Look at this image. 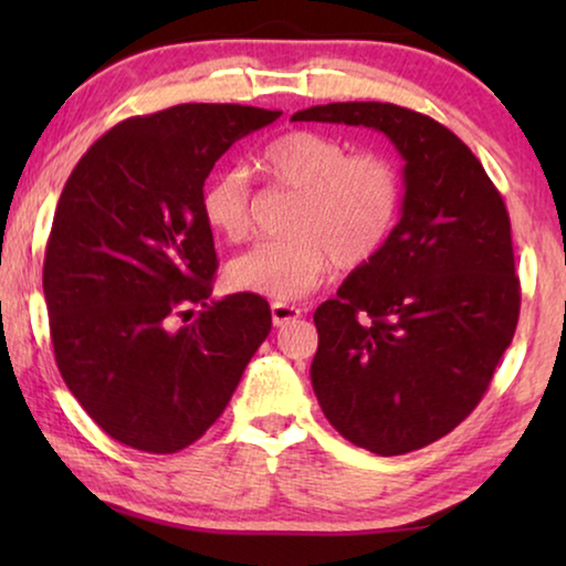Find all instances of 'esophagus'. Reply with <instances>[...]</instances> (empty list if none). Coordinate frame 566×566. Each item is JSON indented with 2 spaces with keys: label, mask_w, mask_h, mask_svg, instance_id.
I'll return each instance as SVG.
<instances>
[{
  "label": "esophagus",
  "mask_w": 566,
  "mask_h": 566,
  "mask_svg": "<svg viewBox=\"0 0 566 566\" xmlns=\"http://www.w3.org/2000/svg\"><path fill=\"white\" fill-rule=\"evenodd\" d=\"M270 314H273V324L275 327H283V324H289L291 319H298L301 308L293 306V304H281V301H275L273 306H270Z\"/></svg>",
  "instance_id": "esophagus-1"
}]
</instances>
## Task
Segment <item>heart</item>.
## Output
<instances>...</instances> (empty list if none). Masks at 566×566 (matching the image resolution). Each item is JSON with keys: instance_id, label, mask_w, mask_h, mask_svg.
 Segmentation results:
<instances>
[{"instance_id": "obj_1", "label": "heart", "mask_w": 566, "mask_h": 566, "mask_svg": "<svg viewBox=\"0 0 566 566\" xmlns=\"http://www.w3.org/2000/svg\"><path fill=\"white\" fill-rule=\"evenodd\" d=\"M262 167L298 190L291 237L254 244L229 262L237 291L298 301L339 262L360 268L389 242L405 206V175L381 151H353L319 130H289L262 151ZM200 213L216 234L242 242L252 229L250 177L242 167L216 172L200 190Z\"/></svg>"}]
</instances>
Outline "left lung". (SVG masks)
I'll use <instances>...</instances> for the list:
<instances>
[{
    "label": "left lung",
    "mask_w": 566,
    "mask_h": 566,
    "mask_svg": "<svg viewBox=\"0 0 566 566\" xmlns=\"http://www.w3.org/2000/svg\"><path fill=\"white\" fill-rule=\"evenodd\" d=\"M291 120L376 128L405 159L389 242L314 312L312 386L339 436L378 455L436 443L474 412L521 314L510 216L467 144L391 103H329Z\"/></svg>",
    "instance_id": "left-lung-1"
}]
</instances>
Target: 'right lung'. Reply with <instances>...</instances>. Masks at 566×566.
Returning a JSON list of instances; mask_svg holds the SVG:
<instances>
[{"instance_id": "right-lung-1", "label": "right lung", "mask_w": 566, "mask_h": 566, "mask_svg": "<svg viewBox=\"0 0 566 566\" xmlns=\"http://www.w3.org/2000/svg\"><path fill=\"white\" fill-rule=\"evenodd\" d=\"M281 115L208 103L136 115L69 175L43 260L53 355L84 412L123 446L196 443L270 335L258 293L211 301L219 260L200 190L231 144Z\"/></svg>"}]
</instances>
